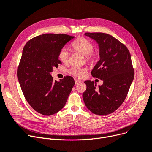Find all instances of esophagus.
Returning a JSON list of instances; mask_svg holds the SVG:
<instances>
[{
	"mask_svg": "<svg viewBox=\"0 0 152 152\" xmlns=\"http://www.w3.org/2000/svg\"><path fill=\"white\" fill-rule=\"evenodd\" d=\"M81 83V81H80V80H75V83L76 84H79V83Z\"/></svg>",
	"mask_w": 152,
	"mask_h": 152,
	"instance_id": "1",
	"label": "esophagus"
}]
</instances>
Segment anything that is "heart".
I'll use <instances>...</instances> for the list:
<instances>
[{
  "label": "heart",
  "instance_id": "b5f03b06",
  "mask_svg": "<svg viewBox=\"0 0 152 152\" xmlns=\"http://www.w3.org/2000/svg\"><path fill=\"white\" fill-rule=\"evenodd\" d=\"M72 48L76 51L85 55L86 58L88 61L93 62L96 59V56L92 54L94 49V46L92 43L89 41L88 39L80 37L77 39L72 44ZM69 53L66 48H62L59 53V59L63 63H66L68 61ZM87 69L85 67H77L72 66L68 70L69 74L75 76L77 78H81L85 74Z\"/></svg>",
  "mask_w": 152,
  "mask_h": 152
}]
</instances>
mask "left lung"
<instances>
[{
    "instance_id": "obj_1",
    "label": "left lung",
    "mask_w": 152,
    "mask_h": 152,
    "mask_svg": "<svg viewBox=\"0 0 152 152\" xmlns=\"http://www.w3.org/2000/svg\"><path fill=\"white\" fill-rule=\"evenodd\" d=\"M85 35L96 41L99 60L91 75L103 80L96 83L86 81V90L83 98L87 108L94 114L103 116L113 113L124 102L134 78L131 55L127 48L108 34L86 32Z\"/></svg>"
}]
</instances>
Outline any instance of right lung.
Returning <instances> with one entry per match:
<instances>
[{
  "label": "right lung",
  "mask_w": 152,
  "mask_h": 152,
  "mask_svg": "<svg viewBox=\"0 0 152 152\" xmlns=\"http://www.w3.org/2000/svg\"><path fill=\"white\" fill-rule=\"evenodd\" d=\"M63 34H44L28 41L22 50L18 78L24 96L31 107L50 116L63 108L74 86L71 76L54 81L50 72L60 63L59 53L74 38Z\"/></svg>",
  "instance_id": "1"
}]
</instances>
